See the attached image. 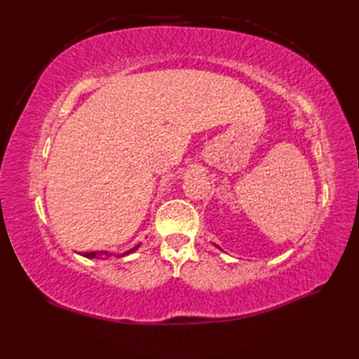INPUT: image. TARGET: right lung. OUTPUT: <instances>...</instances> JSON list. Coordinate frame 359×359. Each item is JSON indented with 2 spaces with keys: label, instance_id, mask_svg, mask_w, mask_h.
I'll return each mask as SVG.
<instances>
[{
  "label": "right lung",
  "instance_id": "1",
  "mask_svg": "<svg viewBox=\"0 0 359 359\" xmlns=\"http://www.w3.org/2000/svg\"><path fill=\"white\" fill-rule=\"evenodd\" d=\"M139 245H136V247H133V248H130L128 252H126V253H123L121 256H126V255H130L132 252H135V250L137 248ZM82 256H85V257H88V259H94V257H111V256H114V253H109V252H90V253H83ZM116 256V255H115Z\"/></svg>",
  "mask_w": 359,
  "mask_h": 359
}]
</instances>
